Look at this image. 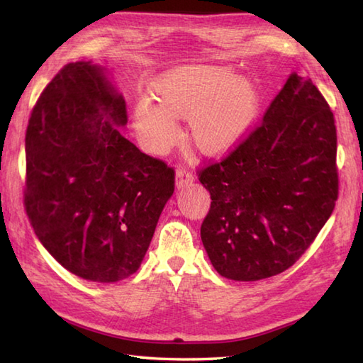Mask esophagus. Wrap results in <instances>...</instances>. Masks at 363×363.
<instances>
[{"instance_id": "esophagus-1", "label": "esophagus", "mask_w": 363, "mask_h": 363, "mask_svg": "<svg viewBox=\"0 0 363 363\" xmlns=\"http://www.w3.org/2000/svg\"><path fill=\"white\" fill-rule=\"evenodd\" d=\"M192 180H194V175H192L189 171H186V169L184 167L177 169V186L179 188L186 186V184L192 183Z\"/></svg>"}]
</instances>
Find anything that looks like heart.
Returning a JSON list of instances; mask_svg holds the SVG:
<instances>
[{"label":"heart","instance_id":"obj_1","mask_svg":"<svg viewBox=\"0 0 363 363\" xmlns=\"http://www.w3.org/2000/svg\"><path fill=\"white\" fill-rule=\"evenodd\" d=\"M155 106L140 103L135 127L150 152H164L177 139L174 117H189L192 144L206 155L225 153L252 127L258 92L249 79L230 67L191 64L169 70L152 84Z\"/></svg>","mask_w":363,"mask_h":363}]
</instances>
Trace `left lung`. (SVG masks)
<instances>
[{"label": "left lung", "mask_w": 363, "mask_h": 363, "mask_svg": "<svg viewBox=\"0 0 363 363\" xmlns=\"http://www.w3.org/2000/svg\"><path fill=\"white\" fill-rule=\"evenodd\" d=\"M211 205L201 236L220 276L252 282L299 260L338 199L334 113L298 73L225 157L199 169Z\"/></svg>", "instance_id": "1"}]
</instances>
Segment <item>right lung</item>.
<instances>
[{"mask_svg": "<svg viewBox=\"0 0 363 363\" xmlns=\"http://www.w3.org/2000/svg\"><path fill=\"white\" fill-rule=\"evenodd\" d=\"M127 105L103 69L72 62L29 117L23 203L37 238L75 276L117 282L139 269L175 171L119 127Z\"/></svg>", "mask_w": 363, "mask_h": 363, "instance_id": "1", "label": "right lung"}]
</instances>
